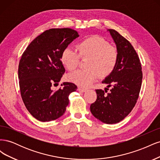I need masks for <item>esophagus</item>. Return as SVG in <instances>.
I'll return each instance as SVG.
<instances>
[{
    "label": "esophagus",
    "instance_id": "34e87169",
    "mask_svg": "<svg viewBox=\"0 0 160 160\" xmlns=\"http://www.w3.org/2000/svg\"><path fill=\"white\" fill-rule=\"evenodd\" d=\"M78 91H81V92H85V91H86V90H87V89L86 88H81V87H78Z\"/></svg>",
    "mask_w": 160,
    "mask_h": 160
}]
</instances>
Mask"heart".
<instances>
[{"label": "heart", "instance_id": "heart-1", "mask_svg": "<svg viewBox=\"0 0 160 160\" xmlns=\"http://www.w3.org/2000/svg\"><path fill=\"white\" fill-rule=\"evenodd\" d=\"M77 52L67 47L62 51L61 61L67 69L73 71L77 66L79 57L87 58L84 69L76 71L67 76L69 81L77 85L87 87L97 79L105 77L112 72L118 62V50L103 38L98 36L87 38L77 43Z\"/></svg>", "mask_w": 160, "mask_h": 160}]
</instances>
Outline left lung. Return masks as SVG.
Masks as SVG:
<instances>
[{"label": "left lung", "mask_w": 160, "mask_h": 160, "mask_svg": "<svg viewBox=\"0 0 160 160\" xmlns=\"http://www.w3.org/2000/svg\"><path fill=\"white\" fill-rule=\"evenodd\" d=\"M117 47L118 62L103 83L113 88L108 92L96 89L97 99L90 106L95 118L107 124L119 123L132 111L138 99L142 82V65L132 44L119 32L108 29Z\"/></svg>", "instance_id": "8db88e82"}]
</instances>
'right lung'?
I'll use <instances>...</instances> for the list:
<instances>
[{
	"instance_id": "add662e5",
	"label": "right lung",
	"mask_w": 160,
	"mask_h": 160,
	"mask_svg": "<svg viewBox=\"0 0 160 160\" xmlns=\"http://www.w3.org/2000/svg\"><path fill=\"white\" fill-rule=\"evenodd\" d=\"M69 28H51L36 37L27 47L18 65L21 94L26 108L34 118L45 122L64 114L69 103V95L77 87L64 82L62 88L54 91L65 71L61 61V53L79 37Z\"/></svg>"
}]
</instances>
